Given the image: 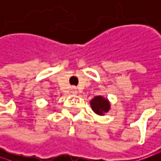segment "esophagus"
I'll return each instance as SVG.
<instances>
[{
  "label": "esophagus",
  "instance_id": "obj_1",
  "mask_svg": "<svg viewBox=\"0 0 161 161\" xmlns=\"http://www.w3.org/2000/svg\"><path fill=\"white\" fill-rule=\"evenodd\" d=\"M71 93H72V94H75V95L77 94L78 90H76V88H74V87H73V88L71 89Z\"/></svg>",
  "mask_w": 161,
  "mask_h": 161
}]
</instances>
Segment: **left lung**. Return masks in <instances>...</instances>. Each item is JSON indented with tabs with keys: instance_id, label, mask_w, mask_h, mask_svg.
<instances>
[{
	"instance_id": "1",
	"label": "left lung",
	"mask_w": 161,
	"mask_h": 161,
	"mask_svg": "<svg viewBox=\"0 0 161 161\" xmlns=\"http://www.w3.org/2000/svg\"><path fill=\"white\" fill-rule=\"evenodd\" d=\"M91 109L97 115H104L111 108L110 102L107 97L103 96H96L90 101Z\"/></svg>"
}]
</instances>
